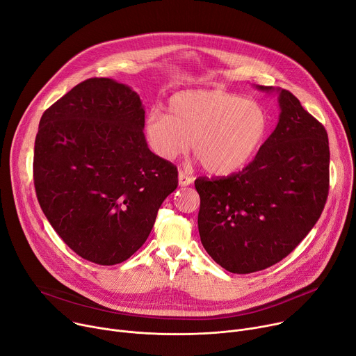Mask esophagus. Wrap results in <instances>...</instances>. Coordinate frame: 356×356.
<instances>
[{
	"mask_svg": "<svg viewBox=\"0 0 356 356\" xmlns=\"http://www.w3.org/2000/svg\"><path fill=\"white\" fill-rule=\"evenodd\" d=\"M193 181H194L193 177H189V175H186L185 172L179 171V174H178V182H179L181 186H188V185L193 184Z\"/></svg>",
	"mask_w": 356,
	"mask_h": 356,
	"instance_id": "34e87169",
	"label": "esophagus"
}]
</instances>
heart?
<instances>
[{"mask_svg": "<svg viewBox=\"0 0 356 356\" xmlns=\"http://www.w3.org/2000/svg\"><path fill=\"white\" fill-rule=\"evenodd\" d=\"M168 114L152 109L144 125L151 149L174 161L189 149L213 175L242 170L261 149L269 115L257 101L224 90H186L168 99Z\"/></svg>", "mask_w": 356, "mask_h": 356, "instance_id": "obj_1", "label": "heart"}]
</instances>
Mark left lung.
<instances>
[{
  "label": "left lung",
  "mask_w": 356,
  "mask_h": 356,
  "mask_svg": "<svg viewBox=\"0 0 356 356\" xmlns=\"http://www.w3.org/2000/svg\"><path fill=\"white\" fill-rule=\"evenodd\" d=\"M257 88L278 95L277 128L241 172L195 181L201 242L232 273L262 270L289 255L319 220L330 189L323 125L289 91Z\"/></svg>",
  "instance_id": "left-lung-1"
}]
</instances>
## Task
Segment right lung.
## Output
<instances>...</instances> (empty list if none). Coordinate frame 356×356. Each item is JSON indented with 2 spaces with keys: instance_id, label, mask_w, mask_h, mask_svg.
Listing matches in <instances>:
<instances>
[{
  "instance_id": "right-lung-1",
  "label": "right lung",
  "mask_w": 356,
  "mask_h": 356,
  "mask_svg": "<svg viewBox=\"0 0 356 356\" xmlns=\"http://www.w3.org/2000/svg\"><path fill=\"white\" fill-rule=\"evenodd\" d=\"M144 125L140 95L111 78L86 79L41 117L37 198L81 258L99 265L127 261L178 186L177 167L149 151Z\"/></svg>"
}]
</instances>
